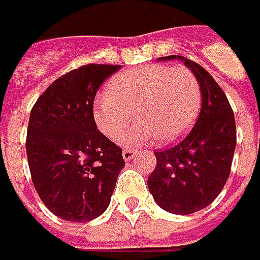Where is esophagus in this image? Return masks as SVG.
Instances as JSON below:
<instances>
[{
  "label": "esophagus",
  "instance_id": "34e87169",
  "mask_svg": "<svg viewBox=\"0 0 260 260\" xmlns=\"http://www.w3.org/2000/svg\"><path fill=\"white\" fill-rule=\"evenodd\" d=\"M134 155H135V151H134V149H123V152H122V157H123L125 161H129V159H132Z\"/></svg>",
  "mask_w": 260,
  "mask_h": 260
}]
</instances>
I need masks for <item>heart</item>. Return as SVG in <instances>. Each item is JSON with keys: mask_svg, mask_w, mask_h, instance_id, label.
Segmentation results:
<instances>
[{"mask_svg": "<svg viewBox=\"0 0 260 260\" xmlns=\"http://www.w3.org/2000/svg\"><path fill=\"white\" fill-rule=\"evenodd\" d=\"M200 102V85L190 69L148 64L108 82L105 94L94 101L93 119L102 134L119 141L135 115L138 122L126 135V145L154 138L170 144L191 128Z\"/></svg>", "mask_w": 260, "mask_h": 260, "instance_id": "heart-1", "label": "heart"}]
</instances>
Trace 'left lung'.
I'll return each mask as SVG.
<instances>
[{
	"instance_id": "1",
	"label": "left lung",
	"mask_w": 260,
	"mask_h": 260,
	"mask_svg": "<svg viewBox=\"0 0 260 260\" xmlns=\"http://www.w3.org/2000/svg\"><path fill=\"white\" fill-rule=\"evenodd\" d=\"M180 58L200 83L202 112L180 144L155 152L157 167L148 178V188L166 211L191 214L214 202L228 181L236 123L226 94L210 73L190 58Z\"/></svg>"
}]
</instances>
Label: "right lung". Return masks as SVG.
<instances>
[{"mask_svg": "<svg viewBox=\"0 0 260 260\" xmlns=\"http://www.w3.org/2000/svg\"><path fill=\"white\" fill-rule=\"evenodd\" d=\"M118 64H85L56 79L32 106L27 159L36 191L53 214L90 221L108 209L125 167L122 148L98 129L93 101Z\"/></svg>", "mask_w": 260, "mask_h": 260, "instance_id": "add662e5", "label": "right lung"}]
</instances>
